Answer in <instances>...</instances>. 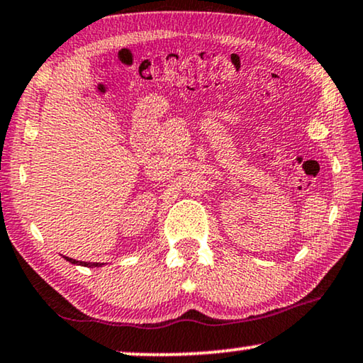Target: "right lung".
Instances as JSON below:
<instances>
[{
    "label": "right lung",
    "instance_id": "right-lung-1",
    "mask_svg": "<svg viewBox=\"0 0 363 363\" xmlns=\"http://www.w3.org/2000/svg\"><path fill=\"white\" fill-rule=\"evenodd\" d=\"M65 259H67L68 262L74 264V266H83V267H102V266H104V264H101V262H83V261H74V259H72V257H65Z\"/></svg>",
    "mask_w": 363,
    "mask_h": 363
}]
</instances>
